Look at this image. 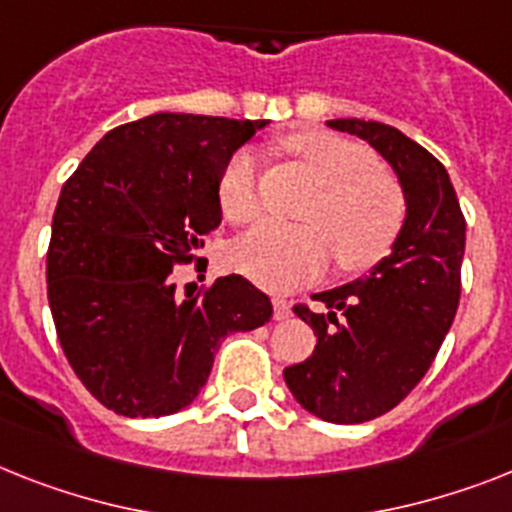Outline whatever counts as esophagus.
Instances as JSON below:
<instances>
[{
  "instance_id": "esophagus-1",
  "label": "esophagus",
  "mask_w": 512,
  "mask_h": 512,
  "mask_svg": "<svg viewBox=\"0 0 512 512\" xmlns=\"http://www.w3.org/2000/svg\"><path fill=\"white\" fill-rule=\"evenodd\" d=\"M272 306H274V319H277V322H282V319L290 316V303L282 301V298H274Z\"/></svg>"
}]
</instances>
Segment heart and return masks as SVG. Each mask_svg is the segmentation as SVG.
<instances>
[{
	"mask_svg": "<svg viewBox=\"0 0 512 512\" xmlns=\"http://www.w3.org/2000/svg\"><path fill=\"white\" fill-rule=\"evenodd\" d=\"M287 151L324 185L308 206L311 225L264 222L232 248V266L269 290H293L314 282L335 253L345 272H363L390 253L405 217L403 188L377 167L366 146L332 133L287 138ZM259 162L253 151L230 159L219 180V206L230 222L246 225L261 214L256 188Z\"/></svg>",
	"mask_w": 512,
	"mask_h": 512,
	"instance_id": "1",
	"label": "heart"
}]
</instances>
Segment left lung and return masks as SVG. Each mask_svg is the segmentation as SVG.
<instances>
[{
	"instance_id": "8db88e82",
	"label": "left lung",
	"mask_w": 512,
	"mask_h": 512,
	"mask_svg": "<svg viewBox=\"0 0 512 512\" xmlns=\"http://www.w3.org/2000/svg\"><path fill=\"white\" fill-rule=\"evenodd\" d=\"M327 125L358 135L390 164L405 219L390 256L348 285L311 295L324 311L295 306L316 348L287 366L285 384L316 418L363 424L392 411L432 366L458 311L466 219L442 162L398 128L371 120Z\"/></svg>"
}]
</instances>
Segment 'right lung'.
<instances>
[{
    "label": "right lung",
    "mask_w": 512,
    "mask_h": 512,
    "mask_svg": "<svg viewBox=\"0 0 512 512\" xmlns=\"http://www.w3.org/2000/svg\"><path fill=\"white\" fill-rule=\"evenodd\" d=\"M266 125L149 114L109 130L59 193L49 308L67 361L109 411H183L209 379L219 342L272 319V301L240 274L206 293H177L170 277L222 222V172Z\"/></svg>",
    "instance_id": "add662e5"
}]
</instances>
